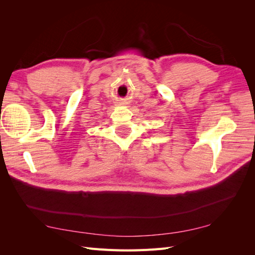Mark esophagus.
Segmentation results:
<instances>
[{
  "instance_id": "1",
  "label": "esophagus",
  "mask_w": 255,
  "mask_h": 255,
  "mask_svg": "<svg viewBox=\"0 0 255 255\" xmlns=\"http://www.w3.org/2000/svg\"><path fill=\"white\" fill-rule=\"evenodd\" d=\"M128 104V102H126V101H121L120 102V105H127Z\"/></svg>"
}]
</instances>
